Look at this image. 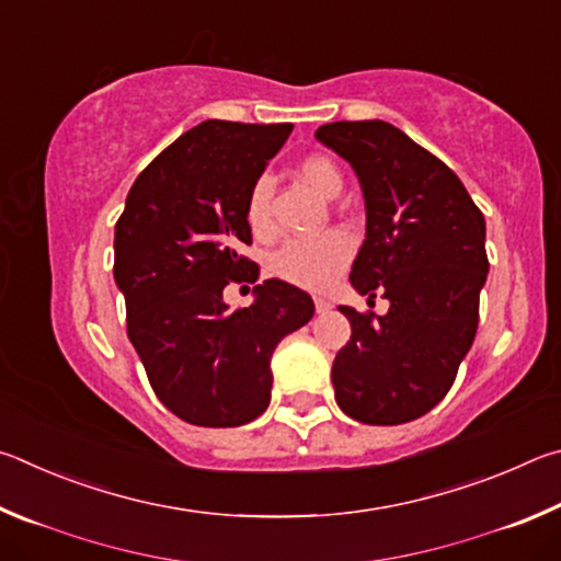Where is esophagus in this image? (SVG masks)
Listing matches in <instances>:
<instances>
[{"mask_svg":"<svg viewBox=\"0 0 561 561\" xmlns=\"http://www.w3.org/2000/svg\"><path fill=\"white\" fill-rule=\"evenodd\" d=\"M314 307H317L319 314H327V311H331V301L324 299V297H317L314 299Z\"/></svg>","mask_w":561,"mask_h":561,"instance_id":"esophagus-1","label":"esophagus"}]
</instances>
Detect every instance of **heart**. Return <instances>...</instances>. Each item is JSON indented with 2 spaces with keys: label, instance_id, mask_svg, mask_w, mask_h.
I'll list each match as a JSON object with an SVG mask.
<instances>
[{
  "label": "heart",
  "instance_id": "1",
  "mask_svg": "<svg viewBox=\"0 0 561 561\" xmlns=\"http://www.w3.org/2000/svg\"><path fill=\"white\" fill-rule=\"evenodd\" d=\"M297 178L327 201L344 190V175L329 156H307L297 163ZM247 225L257 237L272 234V183L260 178L247 197ZM351 260V240L344 232H327L314 240H291L274 257V272L301 289L331 287Z\"/></svg>",
  "mask_w": 561,
  "mask_h": 561
}]
</instances>
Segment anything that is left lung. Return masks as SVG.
<instances>
[{
	"label": "left lung",
	"instance_id": "1",
	"mask_svg": "<svg viewBox=\"0 0 561 561\" xmlns=\"http://www.w3.org/2000/svg\"><path fill=\"white\" fill-rule=\"evenodd\" d=\"M317 140L354 168L366 240L351 287L383 294V317L339 307L351 339L331 368L336 403L368 425L415 421L450 391L478 331L485 217L460 178L386 121H336Z\"/></svg>",
	"mask_w": 561,
	"mask_h": 561
}]
</instances>
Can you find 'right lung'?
<instances>
[{"mask_svg": "<svg viewBox=\"0 0 561 561\" xmlns=\"http://www.w3.org/2000/svg\"><path fill=\"white\" fill-rule=\"evenodd\" d=\"M291 123L203 121L136 178L113 237V279L128 339L168 411L205 428H234L270 405L279 341L314 317L307 291L267 279L230 309V279L257 282L247 197Z\"/></svg>", "mask_w": 561, "mask_h": 561, "instance_id": "1", "label": "right lung"}]
</instances>
